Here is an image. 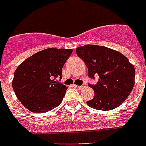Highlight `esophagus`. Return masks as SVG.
I'll return each instance as SVG.
<instances>
[{"mask_svg":"<svg viewBox=\"0 0 146 146\" xmlns=\"http://www.w3.org/2000/svg\"><path fill=\"white\" fill-rule=\"evenodd\" d=\"M86 87V85H83V86H78L77 88H78V89H80V90H81V89H85Z\"/></svg>","mask_w":146,"mask_h":146,"instance_id":"1","label":"esophagus"}]
</instances>
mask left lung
I'll use <instances>...</instances> for the list:
<instances>
[{"mask_svg":"<svg viewBox=\"0 0 146 146\" xmlns=\"http://www.w3.org/2000/svg\"><path fill=\"white\" fill-rule=\"evenodd\" d=\"M76 54L85 62L89 76H99L96 85L89 84L95 96L86 102L100 111H110L120 106L131 93L135 83V68L117 50L106 47L86 44L78 47Z\"/></svg>","mask_w":146,"mask_h":146,"instance_id":"left-lung-1","label":"left lung"}]
</instances>
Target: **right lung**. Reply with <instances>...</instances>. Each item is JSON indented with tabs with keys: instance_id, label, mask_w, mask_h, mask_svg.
Returning <instances> with one entry per match:
<instances>
[{
	"instance_id": "add662e5",
	"label": "right lung",
	"mask_w": 146,
	"mask_h": 146,
	"mask_svg": "<svg viewBox=\"0 0 146 146\" xmlns=\"http://www.w3.org/2000/svg\"><path fill=\"white\" fill-rule=\"evenodd\" d=\"M72 52V49H44L28 57L17 67L12 86L25 108L41 113L60 104L67 87L57 79H61L62 68Z\"/></svg>"
}]
</instances>
